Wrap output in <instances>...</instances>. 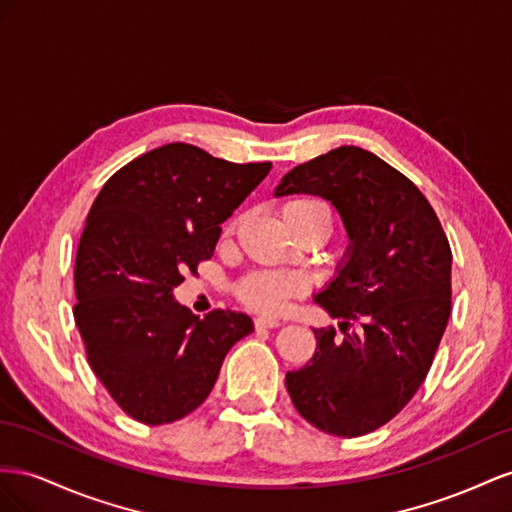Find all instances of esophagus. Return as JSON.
<instances>
[{
  "mask_svg": "<svg viewBox=\"0 0 512 512\" xmlns=\"http://www.w3.org/2000/svg\"><path fill=\"white\" fill-rule=\"evenodd\" d=\"M281 321L276 317H257L255 319V328H279Z\"/></svg>",
  "mask_w": 512,
  "mask_h": 512,
  "instance_id": "34e87169",
  "label": "esophagus"
}]
</instances>
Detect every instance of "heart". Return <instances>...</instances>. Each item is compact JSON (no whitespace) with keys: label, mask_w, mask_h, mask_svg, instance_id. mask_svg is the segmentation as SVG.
Wrapping results in <instances>:
<instances>
[{"label":"heart","mask_w":512,"mask_h":512,"mask_svg":"<svg viewBox=\"0 0 512 512\" xmlns=\"http://www.w3.org/2000/svg\"><path fill=\"white\" fill-rule=\"evenodd\" d=\"M283 221H294V218L306 214H319L330 221V210L324 201L300 197L291 199L281 208ZM233 229V225L229 227ZM306 279L298 272H285V270H257L246 274L244 279L236 285L238 300L257 313H281L287 309V304L304 296Z\"/></svg>","instance_id":"heart-1"}]
</instances>
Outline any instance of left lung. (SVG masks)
<instances>
[{
    "instance_id": "obj_1",
    "label": "left lung",
    "mask_w": 512,
    "mask_h": 512,
    "mask_svg": "<svg viewBox=\"0 0 512 512\" xmlns=\"http://www.w3.org/2000/svg\"><path fill=\"white\" fill-rule=\"evenodd\" d=\"M294 193L330 201L349 246L315 294L341 319L343 339L332 326L315 328V356L285 386L313 427L358 437L397 416L425 382L450 317V244L414 182L356 145L291 169L274 197Z\"/></svg>"
}]
</instances>
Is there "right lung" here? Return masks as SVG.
Here are the masks:
<instances>
[{
	"label": "right lung",
	"instance_id": "obj_1",
	"mask_svg": "<svg viewBox=\"0 0 512 512\" xmlns=\"http://www.w3.org/2000/svg\"><path fill=\"white\" fill-rule=\"evenodd\" d=\"M270 169L167 143L115 171L87 214L75 321L92 371L143 425L197 410L229 349L253 332L244 313L193 315L175 302L173 287L214 255L221 223Z\"/></svg>",
	"mask_w": 512,
	"mask_h": 512
}]
</instances>
